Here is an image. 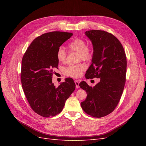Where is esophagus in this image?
Wrapping results in <instances>:
<instances>
[{"mask_svg": "<svg viewBox=\"0 0 146 146\" xmlns=\"http://www.w3.org/2000/svg\"><path fill=\"white\" fill-rule=\"evenodd\" d=\"M74 82H75V83H76V88H79V83H80V80H76Z\"/></svg>", "mask_w": 146, "mask_h": 146, "instance_id": "obj_1", "label": "esophagus"}]
</instances>
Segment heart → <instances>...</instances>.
Wrapping results in <instances>:
<instances>
[{
  "instance_id": "heart-1",
  "label": "heart",
  "mask_w": 146,
  "mask_h": 146,
  "mask_svg": "<svg viewBox=\"0 0 146 146\" xmlns=\"http://www.w3.org/2000/svg\"><path fill=\"white\" fill-rule=\"evenodd\" d=\"M69 50L70 52H78V60L90 61L92 57V49L87 45L85 40L82 38H76L68 44ZM68 52L63 47H60L56 52V58L61 63H65L68 58ZM85 64L83 63L76 65H70L64 69V74L67 76L74 78L80 77L86 69Z\"/></svg>"
}]
</instances>
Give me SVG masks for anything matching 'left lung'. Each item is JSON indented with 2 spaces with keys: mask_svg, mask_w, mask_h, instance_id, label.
Here are the masks:
<instances>
[{
  "mask_svg": "<svg viewBox=\"0 0 146 146\" xmlns=\"http://www.w3.org/2000/svg\"><path fill=\"white\" fill-rule=\"evenodd\" d=\"M85 35L94 49L92 64L85 77L100 79L94 87L84 81L79 84L87 94L81 107L88 115L100 118L113 112L121 99L126 80V55L121 42L111 33L92 30L86 31Z\"/></svg>",
  "mask_w": 146,
  "mask_h": 146,
  "instance_id": "8db88e82",
  "label": "left lung"
}]
</instances>
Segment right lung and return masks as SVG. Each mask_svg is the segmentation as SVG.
Returning a JSON list of instances; mask_svg holds the SVG:
<instances>
[{"label":"right lung","mask_w":146,"mask_h":146,"mask_svg":"<svg viewBox=\"0 0 146 146\" xmlns=\"http://www.w3.org/2000/svg\"><path fill=\"white\" fill-rule=\"evenodd\" d=\"M72 33L51 32L35 38L22 60L21 83L28 102L33 111L42 117L59 114L76 88L71 78H66L58 87L52 82L58 60L56 52L72 36Z\"/></svg>","instance_id":"right-lung-1"}]
</instances>
